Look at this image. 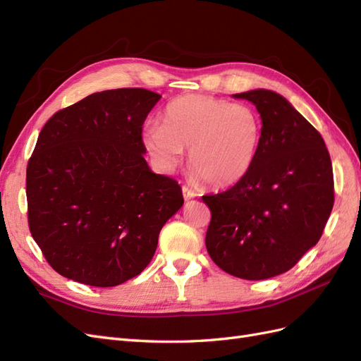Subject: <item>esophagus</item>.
<instances>
[{
    "instance_id": "esophagus-1",
    "label": "esophagus",
    "mask_w": 361,
    "mask_h": 361,
    "mask_svg": "<svg viewBox=\"0 0 361 361\" xmlns=\"http://www.w3.org/2000/svg\"><path fill=\"white\" fill-rule=\"evenodd\" d=\"M182 194H183V199L185 200H190V199L195 197V192L191 188H188L187 185H183V187H182Z\"/></svg>"
}]
</instances>
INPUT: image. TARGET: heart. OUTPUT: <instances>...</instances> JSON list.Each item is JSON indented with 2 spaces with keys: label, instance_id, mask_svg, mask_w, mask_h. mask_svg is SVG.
<instances>
[{
  "label": "heart",
  "instance_id": "b5f03b06",
  "mask_svg": "<svg viewBox=\"0 0 361 361\" xmlns=\"http://www.w3.org/2000/svg\"><path fill=\"white\" fill-rule=\"evenodd\" d=\"M262 137V120L253 108L206 94L171 101L162 125L145 130L143 140L159 167L171 171L188 152L191 171L211 187L241 180L253 166Z\"/></svg>",
  "mask_w": 361,
  "mask_h": 361
}]
</instances>
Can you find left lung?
<instances>
[{"label": "left lung", "instance_id": "1", "mask_svg": "<svg viewBox=\"0 0 361 361\" xmlns=\"http://www.w3.org/2000/svg\"><path fill=\"white\" fill-rule=\"evenodd\" d=\"M233 96L256 105L262 137L245 176L202 197L211 209L204 243L228 274L265 280L319 241L334 204L333 167L321 134L285 97L271 90Z\"/></svg>", "mask_w": 361, "mask_h": 361}]
</instances>
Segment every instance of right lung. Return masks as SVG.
<instances>
[{
	"label": "right lung",
	"instance_id": "1",
	"mask_svg": "<svg viewBox=\"0 0 361 361\" xmlns=\"http://www.w3.org/2000/svg\"><path fill=\"white\" fill-rule=\"evenodd\" d=\"M146 89L93 93L54 114L27 166L31 236L63 277L111 288L138 276L183 204L178 180L145 159Z\"/></svg>",
	"mask_w": 361,
	"mask_h": 361
}]
</instances>
